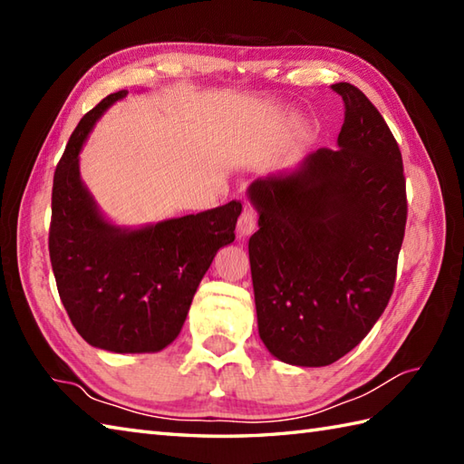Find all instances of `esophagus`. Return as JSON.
<instances>
[{
	"label": "esophagus",
	"instance_id": "obj_1",
	"mask_svg": "<svg viewBox=\"0 0 464 464\" xmlns=\"http://www.w3.org/2000/svg\"><path fill=\"white\" fill-rule=\"evenodd\" d=\"M257 229V213H255L251 207H245L243 213L239 215V221H237V233L239 237H249V235Z\"/></svg>",
	"mask_w": 464,
	"mask_h": 464
}]
</instances>
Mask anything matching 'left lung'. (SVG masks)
Instances as JSON below:
<instances>
[{
	"label": "left lung",
	"mask_w": 464,
	"mask_h": 464,
	"mask_svg": "<svg viewBox=\"0 0 464 464\" xmlns=\"http://www.w3.org/2000/svg\"><path fill=\"white\" fill-rule=\"evenodd\" d=\"M344 102L339 150L291 175L253 181L259 231L249 261L259 334L279 361L324 367L367 337L395 289L407 185L395 137L359 87Z\"/></svg>",
	"instance_id": "8db88e82"
}]
</instances>
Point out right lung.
<instances>
[{"label": "right lung", "mask_w": 464, "mask_h": 464, "mask_svg": "<svg viewBox=\"0 0 464 464\" xmlns=\"http://www.w3.org/2000/svg\"><path fill=\"white\" fill-rule=\"evenodd\" d=\"M127 92L87 111L55 167L49 259L57 291L82 337L113 353H155L179 334L215 253L235 239L241 203L130 231L107 223L80 179L92 127Z\"/></svg>", "instance_id": "right-lung-1"}]
</instances>
